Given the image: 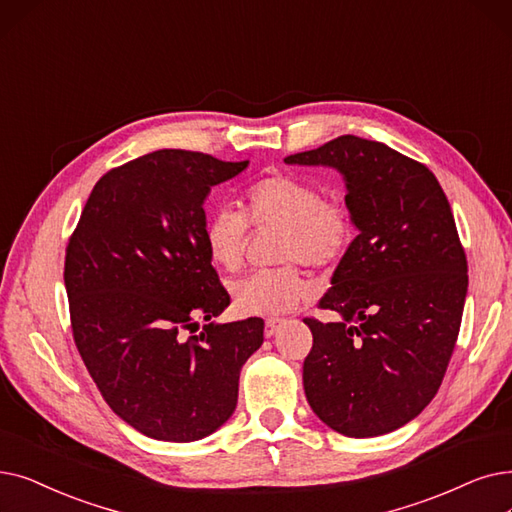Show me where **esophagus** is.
Wrapping results in <instances>:
<instances>
[{
	"label": "esophagus",
	"mask_w": 512,
	"mask_h": 512,
	"mask_svg": "<svg viewBox=\"0 0 512 512\" xmlns=\"http://www.w3.org/2000/svg\"><path fill=\"white\" fill-rule=\"evenodd\" d=\"M284 322L286 320H282V318H268V320H265V337H268V339L274 337Z\"/></svg>",
	"instance_id": "1"
}]
</instances>
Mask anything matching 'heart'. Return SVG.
Masks as SVG:
<instances>
[{"label": "heart", "mask_w": 512, "mask_h": 512, "mask_svg": "<svg viewBox=\"0 0 512 512\" xmlns=\"http://www.w3.org/2000/svg\"><path fill=\"white\" fill-rule=\"evenodd\" d=\"M247 224L280 228V268L259 270L230 288L234 307L244 316H282L314 295V282L297 261L316 268L337 263L353 240V221L345 205L295 175H268L251 184L240 198V213L215 211L203 228L207 259L224 272L242 263Z\"/></svg>", "instance_id": "1"}]
</instances>
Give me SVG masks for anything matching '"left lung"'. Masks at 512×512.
<instances>
[{
    "mask_svg": "<svg viewBox=\"0 0 512 512\" xmlns=\"http://www.w3.org/2000/svg\"><path fill=\"white\" fill-rule=\"evenodd\" d=\"M284 163L337 169L358 230L320 299L339 320H303L305 397L341 435L391 433L435 397L458 339L469 276L450 203L425 165L383 142L341 136Z\"/></svg>",
    "mask_w": 512,
    "mask_h": 512,
    "instance_id": "obj_1",
    "label": "left lung"
}]
</instances>
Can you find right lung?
Segmentation results:
<instances>
[{
	"instance_id": "right-lung-1",
	"label": "right lung",
	"mask_w": 512,
	"mask_h": 512,
	"mask_svg": "<svg viewBox=\"0 0 512 512\" xmlns=\"http://www.w3.org/2000/svg\"><path fill=\"white\" fill-rule=\"evenodd\" d=\"M247 167L190 150L144 154L100 177L69 240L75 345L110 410L146 437L215 433L263 343L261 318L211 320L230 295L203 247L211 188ZM198 319L208 322L201 331Z\"/></svg>"
}]
</instances>
